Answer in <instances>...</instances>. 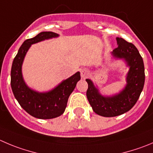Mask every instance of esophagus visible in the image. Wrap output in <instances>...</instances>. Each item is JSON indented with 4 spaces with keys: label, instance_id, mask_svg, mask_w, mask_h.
Wrapping results in <instances>:
<instances>
[{
    "label": "esophagus",
    "instance_id": "1",
    "mask_svg": "<svg viewBox=\"0 0 153 153\" xmlns=\"http://www.w3.org/2000/svg\"><path fill=\"white\" fill-rule=\"evenodd\" d=\"M88 74H89V71H88V70L82 69V71H81V76H82V78H83V79H85V77H87V76H88Z\"/></svg>",
    "mask_w": 153,
    "mask_h": 153
}]
</instances>
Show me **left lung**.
<instances>
[{"label":"left lung","instance_id":"8db88e82","mask_svg":"<svg viewBox=\"0 0 153 153\" xmlns=\"http://www.w3.org/2000/svg\"><path fill=\"white\" fill-rule=\"evenodd\" d=\"M118 46L112 52L113 57L124 59L129 67L126 87L113 96H103L92 81L86 79V96L93 111L104 117L122 115L134 106L143 88L145 72L143 61L136 46L121 37H116Z\"/></svg>","mask_w":153,"mask_h":153}]
</instances>
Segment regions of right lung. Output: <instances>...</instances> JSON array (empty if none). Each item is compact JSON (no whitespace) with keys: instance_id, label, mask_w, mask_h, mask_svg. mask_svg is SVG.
Instances as JSON below:
<instances>
[{"instance_id":"add662e5","label":"right lung","mask_w":153,"mask_h":153,"mask_svg":"<svg viewBox=\"0 0 153 153\" xmlns=\"http://www.w3.org/2000/svg\"><path fill=\"white\" fill-rule=\"evenodd\" d=\"M52 31H43L33 38L26 40L18 51L11 68V88L16 99L30 116L37 119H49L63 114L68 97L80 79V73L76 72L47 92H38L29 88L25 82L22 66L25 56L32 44L44 40L58 37Z\"/></svg>"}]
</instances>
